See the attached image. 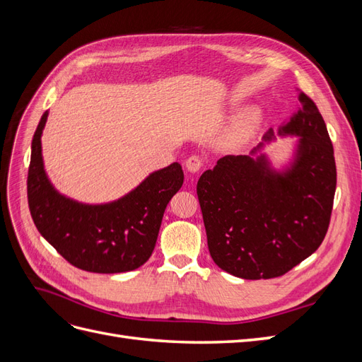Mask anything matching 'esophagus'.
<instances>
[{
	"label": "esophagus",
	"mask_w": 362,
	"mask_h": 362,
	"mask_svg": "<svg viewBox=\"0 0 362 362\" xmlns=\"http://www.w3.org/2000/svg\"><path fill=\"white\" fill-rule=\"evenodd\" d=\"M204 166V160L199 156H192L187 160H185V168H187L190 172H198Z\"/></svg>",
	"instance_id": "34e87169"
}]
</instances>
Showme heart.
Listing matches in <instances>:
<instances>
[{"label":"heart","instance_id":"1","mask_svg":"<svg viewBox=\"0 0 362 362\" xmlns=\"http://www.w3.org/2000/svg\"><path fill=\"white\" fill-rule=\"evenodd\" d=\"M257 122V116L255 113H246L242 119L238 120L237 124V133L240 137H246L250 134V131L254 129Z\"/></svg>","mask_w":362,"mask_h":362}]
</instances>
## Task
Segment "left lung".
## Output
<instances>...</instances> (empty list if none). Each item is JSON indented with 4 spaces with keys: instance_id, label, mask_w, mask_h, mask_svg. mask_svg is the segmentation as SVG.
<instances>
[{
    "instance_id": "obj_1",
    "label": "left lung",
    "mask_w": 362,
    "mask_h": 362,
    "mask_svg": "<svg viewBox=\"0 0 362 362\" xmlns=\"http://www.w3.org/2000/svg\"><path fill=\"white\" fill-rule=\"evenodd\" d=\"M299 108L279 134L299 136L291 169L273 172L264 156H225L196 185L208 250L243 279L286 275L319 249L337 187L334 146L319 108L299 92ZM270 129L264 140H272Z\"/></svg>"
}]
</instances>
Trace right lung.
<instances>
[{"mask_svg": "<svg viewBox=\"0 0 362 362\" xmlns=\"http://www.w3.org/2000/svg\"><path fill=\"white\" fill-rule=\"evenodd\" d=\"M43 113L31 141L27 178L28 208L37 231L72 266L93 273H120L149 259L164 210L184 182L178 163L151 173L124 198L84 205L54 190L42 161Z\"/></svg>", "mask_w": 362, "mask_h": 362, "instance_id": "right-lung-1", "label": "right lung"}]
</instances>
